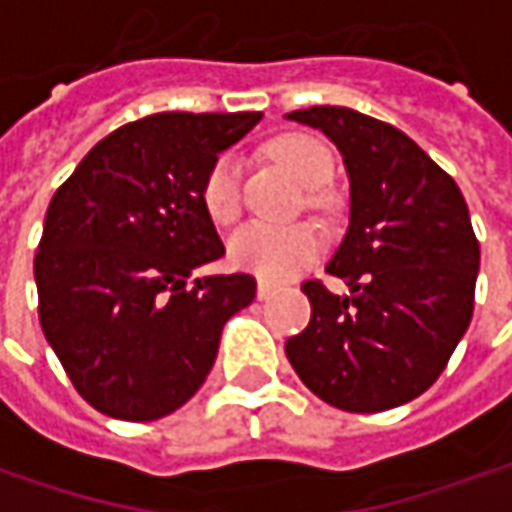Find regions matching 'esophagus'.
Here are the masks:
<instances>
[{"mask_svg": "<svg viewBox=\"0 0 512 512\" xmlns=\"http://www.w3.org/2000/svg\"><path fill=\"white\" fill-rule=\"evenodd\" d=\"M272 295H275V286H272V283H266V280H260V283H257V298L269 300Z\"/></svg>", "mask_w": 512, "mask_h": 512, "instance_id": "34e87169", "label": "esophagus"}]
</instances>
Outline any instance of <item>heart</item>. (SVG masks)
<instances>
[{"mask_svg": "<svg viewBox=\"0 0 512 512\" xmlns=\"http://www.w3.org/2000/svg\"><path fill=\"white\" fill-rule=\"evenodd\" d=\"M266 157L283 166L303 186H321L332 177V154L306 134H280L266 143ZM200 203L217 226H232L243 212L240 200V163L220 154L200 180ZM323 234L312 223L269 226L249 223L229 237V257L237 269L263 280H289L321 255Z\"/></svg>", "mask_w": 512, "mask_h": 512, "instance_id": "obj_1", "label": "heart"}]
</instances>
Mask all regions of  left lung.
<instances>
[{
	"mask_svg": "<svg viewBox=\"0 0 512 512\" xmlns=\"http://www.w3.org/2000/svg\"><path fill=\"white\" fill-rule=\"evenodd\" d=\"M344 154L349 232L323 280L300 289L309 326L286 358L321 401L346 412H384L433 387L476 306L478 240L456 180L404 131L341 105L292 111Z\"/></svg>",
	"mask_w": 512,
	"mask_h": 512,
	"instance_id": "obj_1",
	"label": "left lung"
}]
</instances>
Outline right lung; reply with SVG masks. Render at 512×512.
Returning a JSON list of instances; mask_svg holds the SVG:
<instances>
[{
    "instance_id": "add662e5",
    "label": "right lung",
    "mask_w": 512,
    "mask_h": 512,
    "mask_svg": "<svg viewBox=\"0 0 512 512\" xmlns=\"http://www.w3.org/2000/svg\"><path fill=\"white\" fill-rule=\"evenodd\" d=\"M260 111H166L120 125L56 189L34 257L39 323L102 415L154 421L212 372L223 323L255 300L246 272L189 275L226 255L200 180Z\"/></svg>"
}]
</instances>
